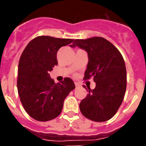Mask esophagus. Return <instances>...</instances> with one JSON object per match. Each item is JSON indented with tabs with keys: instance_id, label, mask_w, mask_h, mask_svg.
Here are the masks:
<instances>
[{
	"instance_id": "34e87169",
	"label": "esophagus",
	"mask_w": 146,
	"mask_h": 146,
	"mask_svg": "<svg viewBox=\"0 0 146 146\" xmlns=\"http://www.w3.org/2000/svg\"><path fill=\"white\" fill-rule=\"evenodd\" d=\"M75 85H76V88H79V87H80V85H79L78 82H75Z\"/></svg>"
}]
</instances>
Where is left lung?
I'll return each mask as SVG.
<instances>
[{
    "label": "left lung",
    "instance_id": "left-lung-1",
    "mask_svg": "<svg viewBox=\"0 0 146 146\" xmlns=\"http://www.w3.org/2000/svg\"><path fill=\"white\" fill-rule=\"evenodd\" d=\"M70 46H78L88 53L84 80L93 77L96 83L95 89L88 88L89 93L80 102L82 115L98 122L112 118L126 92V70L123 56L111 42L99 36L76 39Z\"/></svg>",
    "mask_w": 146,
    "mask_h": 146
}]
</instances>
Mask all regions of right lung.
<instances>
[{
  "label": "right lung",
  "instance_id": "add662e5",
  "mask_svg": "<svg viewBox=\"0 0 146 146\" xmlns=\"http://www.w3.org/2000/svg\"><path fill=\"white\" fill-rule=\"evenodd\" d=\"M73 42L70 39L39 36L28 44L20 56L17 90L23 107L35 120L47 121L58 117L64 100L76 88L69 78L55 83L49 76L58 64L57 51Z\"/></svg>",
  "mask_w": 146,
  "mask_h": 146
}]
</instances>
